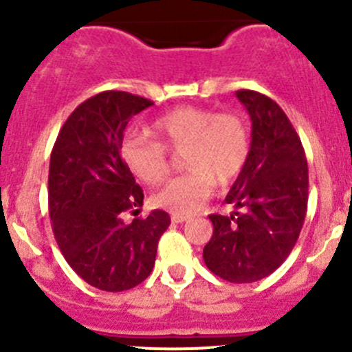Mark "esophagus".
Instances as JSON below:
<instances>
[{
  "label": "esophagus",
  "instance_id": "34e87169",
  "mask_svg": "<svg viewBox=\"0 0 352 352\" xmlns=\"http://www.w3.org/2000/svg\"><path fill=\"white\" fill-rule=\"evenodd\" d=\"M189 216H182V214H172V221L173 223H186L189 221Z\"/></svg>",
  "mask_w": 352,
  "mask_h": 352
}]
</instances>
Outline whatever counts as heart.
Masks as SVG:
<instances>
[{
    "label": "heart",
    "mask_w": 352,
    "mask_h": 352,
    "mask_svg": "<svg viewBox=\"0 0 352 352\" xmlns=\"http://www.w3.org/2000/svg\"><path fill=\"white\" fill-rule=\"evenodd\" d=\"M156 141L129 134L120 143V156L129 172L146 186L162 182L170 170L168 152H184V175L166 182L153 196L156 206L189 216L214 189L233 182L250 156V131L239 112L177 107L151 124Z\"/></svg>",
    "instance_id": "obj_1"
}]
</instances>
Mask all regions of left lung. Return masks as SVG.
Here are the masks:
<instances>
[{"mask_svg":"<svg viewBox=\"0 0 352 352\" xmlns=\"http://www.w3.org/2000/svg\"><path fill=\"white\" fill-rule=\"evenodd\" d=\"M236 97L250 113V156L225 201L243 212L209 216L214 230L202 257L218 278L242 285L272 274L293 250L307 216L308 165L285 110L254 90Z\"/></svg>","mask_w":352,"mask_h":352,"instance_id":"8db88e82","label":"left lung"}]
</instances>
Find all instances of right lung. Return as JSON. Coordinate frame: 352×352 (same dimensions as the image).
I'll return each mask as SVG.
<instances>
[{"instance_id":"right-lung-1","label":"right lung","mask_w":352,"mask_h":352,"mask_svg":"<svg viewBox=\"0 0 352 352\" xmlns=\"http://www.w3.org/2000/svg\"><path fill=\"white\" fill-rule=\"evenodd\" d=\"M151 105L127 91L94 95L71 112L51 153L49 216L59 250L83 281L110 293L151 274L160 236L170 225L162 209L122 219L144 197L120 156L124 129Z\"/></svg>"}]
</instances>
